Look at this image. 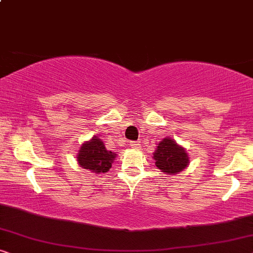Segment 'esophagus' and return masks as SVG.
<instances>
[{
	"label": "esophagus",
	"instance_id": "34e87169",
	"mask_svg": "<svg viewBox=\"0 0 253 253\" xmlns=\"http://www.w3.org/2000/svg\"><path fill=\"white\" fill-rule=\"evenodd\" d=\"M130 146L132 147V148H140V144H139V141H130Z\"/></svg>",
	"mask_w": 253,
	"mask_h": 253
}]
</instances>
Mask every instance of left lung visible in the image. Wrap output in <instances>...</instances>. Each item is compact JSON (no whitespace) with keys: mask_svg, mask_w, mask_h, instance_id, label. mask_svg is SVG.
Segmentation results:
<instances>
[{"mask_svg":"<svg viewBox=\"0 0 253 253\" xmlns=\"http://www.w3.org/2000/svg\"><path fill=\"white\" fill-rule=\"evenodd\" d=\"M155 166L166 174H177L189 165V157L185 150L170 138H165L159 143L153 153Z\"/></svg>","mask_w":253,"mask_h":253,"instance_id":"8db88e82","label":"left lung"}]
</instances>
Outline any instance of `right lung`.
I'll return each mask as SVG.
<instances>
[{"label":"right lung","mask_w":253,"mask_h":253,"mask_svg":"<svg viewBox=\"0 0 253 253\" xmlns=\"http://www.w3.org/2000/svg\"><path fill=\"white\" fill-rule=\"evenodd\" d=\"M116 154L107 151L100 138L93 137L91 141L83 144L78 153V164L81 167L89 169L95 174L106 172L112 168V164Z\"/></svg>","instance_id":"1"}]
</instances>
